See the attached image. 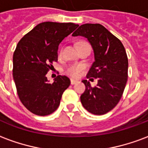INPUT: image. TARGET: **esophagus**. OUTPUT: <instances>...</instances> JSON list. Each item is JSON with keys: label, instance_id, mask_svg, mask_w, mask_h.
<instances>
[{"label": "esophagus", "instance_id": "esophagus-1", "mask_svg": "<svg viewBox=\"0 0 148 148\" xmlns=\"http://www.w3.org/2000/svg\"><path fill=\"white\" fill-rule=\"evenodd\" d=\"M78 82L77 80H74V79H71V85H74V84L77 83Z\"/></svg>", "mask_w": 148, "mask_h": 148}]
</instances>
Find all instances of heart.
Masks as SVG:
<instances>
[{"label": "heart", "instance_id": "obj_1", "mask_svg": "<svg viewBox=\"0 0 148 148\" xmlns=\"http://www.w3.org/2000/svg\"><path fill=\"white\" fill-rule=\"evenodd\" d=\"M89 45L90 44L87 42H85V41H82L78 43V47H81L82 46ZM62 52V49H60L59 50V52H58V55H61ZM84 70V66L82 64H71L67 66L66 69H65V73L71 76V77H78L81 74V73L82 72V71Z\"/></svg>", "mask_w": 148, "mask_h": 148}]
</instances>
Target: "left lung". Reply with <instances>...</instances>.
Returning <instances> with one entry per match:
<instances>
[{"label":"left lung","instance_id":"obj_1","mask_svg":"<svg viewBox=\"0 0 148 148\" xmlns=\"http://www.w3.org/2000/svg\"><path fill=\"white\" fill-rule=\"evenodd\" d=\"M72 36L86 37L90 42L95 61L86 77L98 79L94 87L82 81L86 90L81 95V102L93 114H106L120 101L127 83L128 60L124 45L100 24H82Z\"/></svg>","mask_w":148,"mask_h":148}]
</instances>
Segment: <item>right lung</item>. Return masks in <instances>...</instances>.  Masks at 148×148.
Here are the masks:
<instances>
[{
  "label": "right lung",
  "mask_w": 148,
  "mask_h": 148,
  "mask_svg": "<svg viewBox=\"0 0 148 148\" xmlns=\"http://www.w3.org/2000/svg\"><path fill=\"white\" fill-rule=\"evenodd\" d=\"M79 25L43 22L19 41L13 53L12 76L19 98L25 108L38 116L58 109L62 95L71 85L66 76L58 75L52 84L46 74L58 61V48L65 37Z\"/></svg>",
  "instance_id": "add662e5"
}]
</instances>
